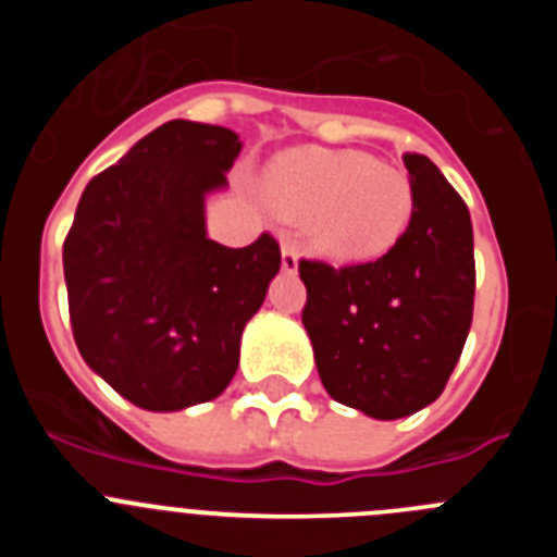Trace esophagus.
<instances>
[{
  "label": "esophagus",
  "mask_w": 557,
  "mask_h": 557,
  "mask_svg": "<svg viewBox=\"0 0 557 557\" xmlns=\"http://www.w3.org/2000/svg\"><path fill=\"white\" fill-rule=\"evenodd\" d=\"M282 268L287 270V273H295V270H298V250H295V245L282 243Z\"/></svg>",
  "instance_id": "esophagus-1"
}]
</instances>
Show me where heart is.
Listing matches in <instances>:
<instances>
[{"instance_id": "obj_1", "label": "heart", "mask_w": 557, "mask_h": 557, "mask_svg": "<svg viewBox=\"0 0 557 557\" xmlns=\"http://www.w3.org/2000/svg\"><path fill=\"white\" fill-rule=\"evenodd\" d=\"M262 195L278 218L312 220L314 245L337 259L387 253L416 209L407 172L357 150L282 152L264 172Z\"/></svg>"}]
</instances>
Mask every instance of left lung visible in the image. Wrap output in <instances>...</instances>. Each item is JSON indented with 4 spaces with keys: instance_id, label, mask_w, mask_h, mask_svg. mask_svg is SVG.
Returning <instances> with one entry per match:
<instances>
[{
    "instance_id": "1",
    "label": "left lung",
    "mask_w": 557,
    "mask_h": 557,
    "mask_svg": "<svg viewBox=\"0 0 557 557\" xmlns=\"http://www.w3.org/2000/svg\"><path fill=\"white\" fill-rule=\"evenodd\" d=\"M416 209L373 262L301 259V321L323 387L339 405L393 421L432 405L460 359L474 314L469 206L421 152H405Z\"/></svg>"
}]
</instances>
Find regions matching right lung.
<instances>
[{"label":"right lung","instance_id":"1","mask_svg":"<svg viewBox=\"0 0 557 557\" xmlns=\"http://www.w3.org/2000/svg\"><path fill=\"white\" fill-rule=\"evenodd\" d=\"M239 150L228 127L164 122L88 181L63 239L77 348L141 410H184L228 387L245 323L282 268L268 231L245 248L206 236L203 198L228 184Z\"/></svg>","mask_w":557,"mask_h":557}]
</instances>
